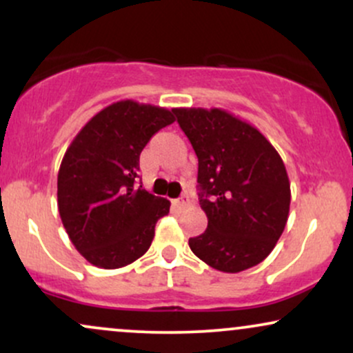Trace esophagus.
Instances as JSON below:
<instances>
[{"label": "esophagus", "instance_id": "obj_1", "mask_svg": "<svg viewBox=\"0 0 353 353\" xmlns=\"http://www.w3.org/2000/svg\"><path fill=\"white\" fill-rule=\"evenodd\" d=\"M188 205H189V197L188 196H182L177 201H174V208H177V209H184V208H188Z\"/></svg>", "mask_w": 353, "mask_h": 353}]
</instances>
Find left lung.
I'll list each match as a JSON object with an SVG mask.
<instances>
[{
    "instance_id": "1",
    "label": "left lung",
    "mask_w": 353,
    "mask_h": 353,
    "mask_svg": "<svg viewBox=\"0 0 353 353\" xmlns=\"http://www.w3.org/2000/svg\"><path fill=\"white\" fill-rule=\"evenodd\" d=\"M199 161L208 229L189 239L202 262L237 274L261 264L285 229L290 182L282 157L247 121L221 108H174Z\"/></svg>"
}]
</instances>
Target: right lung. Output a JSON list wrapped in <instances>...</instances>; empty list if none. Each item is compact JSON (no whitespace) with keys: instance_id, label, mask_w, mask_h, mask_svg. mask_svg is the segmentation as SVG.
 <instances>
[{"instance_id":"add662e5","label":"right lung","mask_w":353,"mask_h":353,"mask_svg":"<svg viewBox=\"0 0 353 353\" xmlns=\"http://www.w3.org/2000/svg\"><path fill=\"white\" fill-rule=\"evenodd\" d=\"M172 111L132 99L101 109L64 152L58 209L72 245L89 264L121 269L148 252L171 202L136 188L139 156Z\"/></svg>"}]
</instances>
